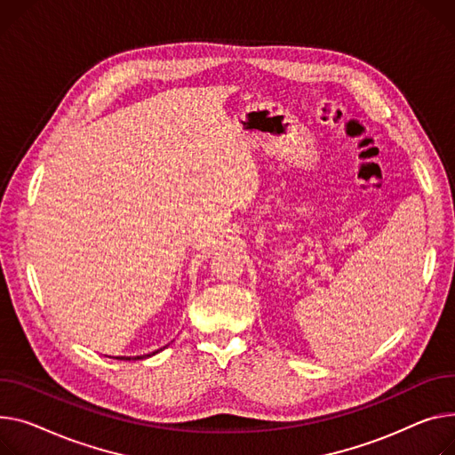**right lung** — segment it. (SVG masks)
Returning <instances> with one entry per match:
<instances>
[{
  "mask_svg": "<svg viewBox=\"0 0 455 455\" xmlns=\"http://www.w3.org/2000/svg\"><path fill=\"white\" fill-rule=\"evenodd\" d=\"M164 347H168V346H164ZM164 347H161V349H157V351H154V353H148V355H140V356H133V360H142V358H148V356H154V355H157L159 351H163ZM116 358H120V360H132V356H116Z\"/></svg>",
  "mask_w": 455,
  "mask_h": 455,
  "instance_id": "add662e5",
  "label": "right lung"
}]
</instances>
